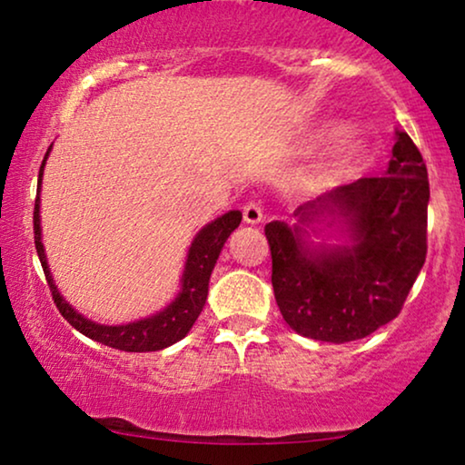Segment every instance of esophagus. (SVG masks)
Returning a JSON list of instances; mask_svg holds the SVG:
<instances>
[{
    "instance_id": "34e87169",
    "label": "esophagus",
    "mask_w": 465,
    "mask_h": 465,
    "mask_svg": "<svg viewBox=\"0 0 465 465\" xmlns=\"http://www.w3.org/2000/svg\"><path fill=\"white\" fill-rule=\"evenodd\" d=\"M243 220L247 224H258L262 220V207L258 201H247L243 205Z\"/></svg>"
}]
</instances>
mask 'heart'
<instances>
[{"instance_id":"1","label":"heart","mask_w":465,"mask_h":465,"mask_svg":"<svg viewBox=\"0 0 465 465\" xmlns=\"http://www.w3.org/2000/svg\"><path fill=\"white\" fill-rule=\"evenodd\" d=\"M341 133H345V126H332V129H330V135H341ZM360 158H361V148H358V145H351V148H349L347 154H345L347 164L349 163H358Z\"/></svg>"}]
</instances>
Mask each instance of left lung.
<instances>
[{"label":"left lung","mask_w":465,"mask_h":465,"mask_svg":"<svg viewBox=\"0 0 465 465\" xmlns=\"http://www.w3.org/2000/svg\"><path fill=\"white\" fill-rule=\"evenodd\" d=\"M383 177H360L298 207L301 222L328 218L351 243L311 250L302 228L271 222L272 290L298 334L326 342L364 339L390 323L428 253L430 182L421 152L398 131Z\"/></svg>","instance_id":"1"}]
</instances>
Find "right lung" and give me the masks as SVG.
<instances>
[{
	"label": "right lung",
	"instance_id": "right-lung-1",
	"mask_svg": "<svg viewBox=\"0 0 465 465\" xmlns=\"http://www.w3.org/2000/svg\"><path fill=\"white\" fill-rule=\"evenodd\" d=\"M50 148H53V145H50ZM50 148L46 152V156H44L40 167V180H37V196L34 207V239L44 275H46L48 288L53 292V301L56 304V309H59V313L65 317L78 332L88 336V339L97 341L101 345H107L112 349H120V351H158V349H164L173 345L177 341H182L183 336L190 332V328L194 326L196 317L201 315L203 307H205L209 277H212L215 260H218L222 247H224L226 239L231 237V232L241 224V218H243V215H241V212H228L196 234L193 245H190L188 250L180 294H177L175 301L171 302L169 307H164L161 313L133 323H124V326H104V323H94L91 320H86L84 315H80L78 311H74L72 304L65 302V298L59 294V290H56V285L53 282V275H50L48 271L46 253H44L40 228V188L44 164H46Z\"/></svg>",
	"mask_w": 465,
	"mask_h": 465
}]
</instances>
